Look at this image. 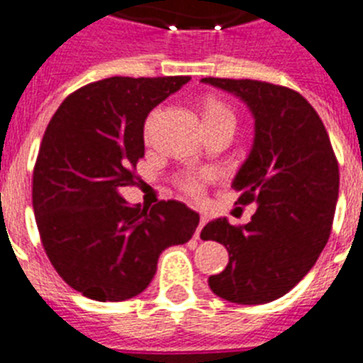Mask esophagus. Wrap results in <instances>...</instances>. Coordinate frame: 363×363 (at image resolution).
<instances>
[{"instance_id":"1","label":"esophagus","mask_w":363,"mask_h":363,"mask_svg":"<svg viewBox=\"0 0 363 363\" xmlns=\"http://www.w3.org/2000/svg\"><path fill=\"white\" fill-rule=\"evenodd\" d=\"M205 223H207V216H205V214H201L200 216V223H198V229H196V233H194V238H200V233H201V229H203V225Z\"/></svg>"}]
</instances>
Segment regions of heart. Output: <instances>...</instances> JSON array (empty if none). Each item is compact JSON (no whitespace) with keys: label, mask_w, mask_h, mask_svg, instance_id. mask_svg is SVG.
<instances>
[{"label":"heart","mask_w":363,"mask_h":363,"mask_svg":"<svg viewBox=\"0 0 363 363\" xmlns=\"http://www.w3.org/2000/svg\"><path fill=\"white\" fill-rule=\"evenodd\" d=\"M198 112H200V120H201V127H203V130L220 123L234 125L233 111H230V108L221 101V99L214 98V96H207V98L200 99V104H198ZM187 191L191 192V194H198V192H200V185L191 179V182L187 184Z\"/></svg>","instance_id":"obj_1"}]
</instances>
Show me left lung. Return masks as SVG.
<instances>
[{"label": "left lung", "instance_id": "1", "mask_svg": "<svg viewBox=\"0 0 363 363\" xmlns=\"http://www.w3.org/2000/svg\"><path fill=\"white\" fill-rule=\"evenodd\" d=\"M201 83L242 99L255 120L251 150L233 187L238 203L255 201L256 213L242 227L216 218L201 229V240L229 252L209 287L233 303H267L289 293L323 251L338 200V162L322 120L298 92L256 79Z\"/></svg>", "mask_w": 363, "mask_h": 363}]
</instances>
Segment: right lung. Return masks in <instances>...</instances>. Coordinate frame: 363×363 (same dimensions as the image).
<instances>
[{
	"label": "right lung",
	"instance_id": "right-lung-1",
	"mask_svg": "<svg viewBox=\"0 0 363 363\" xmlns=\"http://www.w3.org/2000/svg\"><path fill=\"white\" fill-rule=\"evenodd\" d=\"M189 76L114 78L82 86L60 105L41 140L32 205L45 252L83 296L123 301L143 293L167 247L184 245L200 214L182 201L129 205L149 112Z\"/></svg>",
	"mask_w": 363,
	"mask_h": 363
}]
</instances>
